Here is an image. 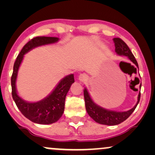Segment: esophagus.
<instances>
[{"mask_svg":"<svg viewBox=\"0 0 155 155\" xmlns=\"http://www.w3.org/2000/svg\"><path fill=\"white\" fill-rule=\"evenodd\" d=\"M87 78H88L87 75L86 74H84V73L80 74V75L78 76V80H79L80 82L86 81V80H87Z\"/></svg>","mask_w":155,"mask_h":155,"instance_id":"1","label":"esophagus"}]
</instances>
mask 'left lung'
Wrapping results in <instances>:
<instances>
[{
    "instance_id": "left-lung-1",
    "label": "left lung",
    "mask_w": 155,
    "mask_h": 155,
    "mask_svg": "<svg viewBox=\"0 0 155 155\" xmlns=\"http://www.w3.org/2000/svg\"><path fill=\"white\" fill-rule=\"evenodd\" d=\"M113 40L114 44H115V51L116 54L119 56H127L138 68V64H137L136 59L135 58V56L130 51L128 45L120 38H114ZM140 87H141V84L140 85ZM84 97L87 112L93 120L100 124L107 125V126H115V125L120 124V123L124 122L134 111L137 105L138 104L140 99V92H139L137 101L135 107L128 111L121 112L110 111V110L105 109L96 104L91 98L86 88L84 89Z\"/></svg>"
}]
</instances>
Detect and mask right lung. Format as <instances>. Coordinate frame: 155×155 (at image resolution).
I'll return each mask as SVG.
<instances>
[{
    "mask_svg": "<svg viewBox=\"0 0 155 155\" xmlns=\"http://www.w3.org/2000/svg\"><path fill=\"white\" fill-rule=\"evenodd\" d=\"M59 40L57 37H37L33 38L23 46L17 57L11 77L12 96L17 107L23 115L31 121L39 124H51L56 122L62 116L65 109V99L71 84L75 82L74 75L65 76L56 87L54 91L37 102H27L18 96L16 90V79L19 68L24 58V55L37 46L56 43Z\"/></svg>",
    "mask_w": 155,
    "mask_h": 155,
    "instance_id": "right-lung-1",
    "label": "right lung"
}]
</instances>
